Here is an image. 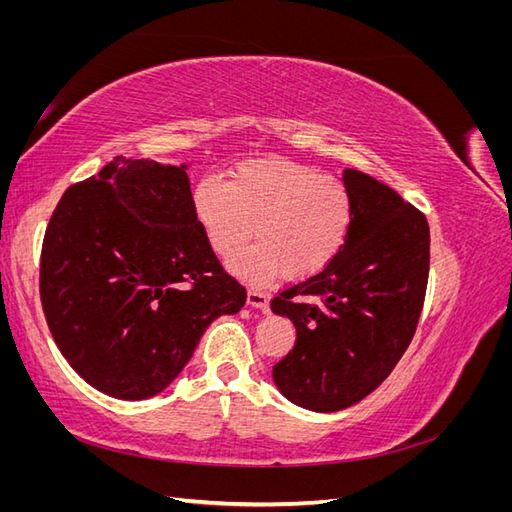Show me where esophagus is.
<instances>
[{
    "instance_id": "obj_1",
    "label": "esophagus",
    "mask_w": 512,
    "mask_h": 512,
    "mask_svg": "<svg viewBox=\"0 0 512 512\" xmlns=\"http://www.w3.org/2000/svg\"><path fill=\"white\" fill-rule=\"evenodd\" d=\"M247 305L262 309V312H267V309H269V294L262 292V290L250 288V290H247Z\"/></svg>"
}]
</instances>
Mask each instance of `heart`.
Instances as JSON below:
<instances>
[{"instance_id":"obj_1","label":"heart","mask_w":512,"mask_h":512,"mask_svg":"<svg viewBox=\"0 0 512 512\" xmlns=\"http://www.w3.org/2000/svg\"><path fill=\"white\" fill-rule=\"evenodd\" d=\"M194 211L211 250L232 256L230 271L250 284L320 273L342 252L354 220L348 185L322 170L284 158L247 162L230 183L205 177L194 190Z\"/></svg>"}]
</instances>
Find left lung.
Listing matches in <instances>:
<instances>
[{
  "label": "left lung",
  "mask_w": 512,
  "mask_h": 512,
  "mask_svg": "<svg viewBox=\"0 0 512 512\" xmlns=\"http://www.w3.org/2000/svg\"><path fill=\"white\" fill-rule=\"evenodd\" d=\"M354 198L348 239L327 267L271 301L297 342L273 365L280 393L301 408L359 404L412 342L429 277V224L393 188L344 168Z\"/></svg>",
  "instance_id": "obj_1"
}]
</instances>
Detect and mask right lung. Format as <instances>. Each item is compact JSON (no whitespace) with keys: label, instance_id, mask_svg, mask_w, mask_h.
<instances>
[{"label":"right lung","instance_id":"obj_1","mask_svg":"<svg viewBox=\"0 0 512 512\" xmlns=\"http://www.w3.org/2000/svg\"><path fill=\"white\" fill-rule=\"evenodd\" d=\"M40 299L61 354L117 399L162 393L209 324L245 305L200 226L188 164L115 158L61 196Z\"/></svg>","mask_w":512,"mask_h":512}]
</instances>
